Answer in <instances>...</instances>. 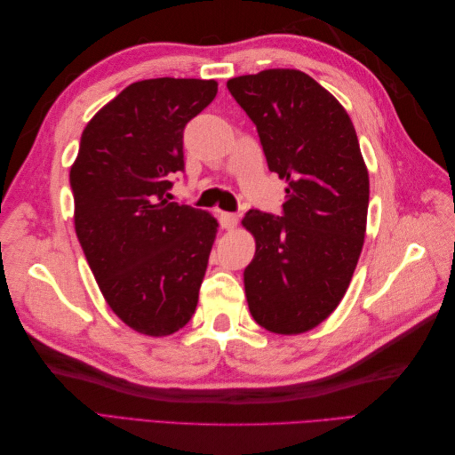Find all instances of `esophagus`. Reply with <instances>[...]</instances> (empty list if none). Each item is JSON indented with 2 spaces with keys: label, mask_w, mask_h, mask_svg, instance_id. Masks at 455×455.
I'll list each match as a JSON object with an SVG mask.
<instances>
[{
  "label": "esophagus",
  "mask_w": 455,
  "mask_h": 455,
  "mask_svg": "<svg viewBox=\"0 0 455 455\" xmlns=\"http://www.w3.org/2000/svg\"><path fill=\"white\" fill-rule=\"evenodd\" d=\"M220 224H222L226 229H233L239 224V216L233 212H220Z\"/></svg>",
  "instance_id": "1"
}]
</instances>
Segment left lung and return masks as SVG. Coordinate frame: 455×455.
Instances as JSON below:
<instances>
[{
	"label": "left lung",
	"instance_id": "obj_1",
	"mask_svg": "<svg viewBox=\"0 0 455 455\" xmlns=\"http://www.w3.org/2000/svg\"><path fill=\"white\" fill-rule=\"evenodd\" d=\"M228 89L288 184L283 216L243 218L256 239L246 301L269 332H307L338 307L363 251L370 186L359 139L343 106L299 70L233 77Z\"/></svg>",
	"mask_w": 455,
	"mask_h": 455
}]
</instances>
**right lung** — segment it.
I'll return each instance as SVG.
<instances>
[{
  "mask_svg": "<svg viewBox=\"0 0 455 455\" xmlns=\"http://www.w3.org/2000/svg\"><path fill=\"white\" fill-rule=\"evenodd\" d=\"M218 92L214 79L136 81L81 134L70 171L76 233L108 306L148 336L196 313L216 220L171 203L184 172V129Z\"/></svg>",
  "mask_w": 455,
  "mask_h": 455,
  "instance_id": "1",
  "label": "right lung"
}]
</instances>
